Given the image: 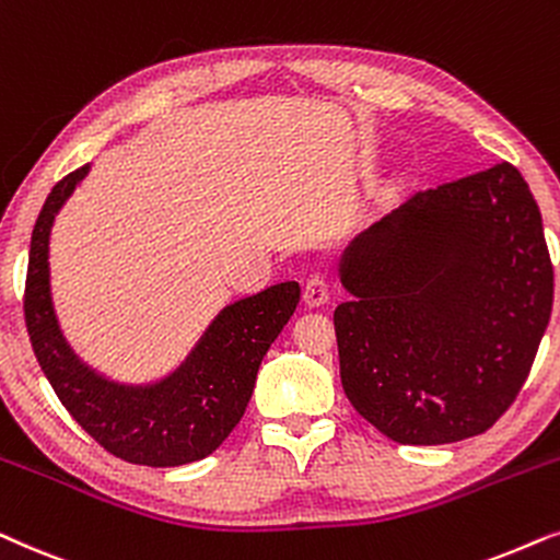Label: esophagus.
<instances>
[{
    "instance_id": "1",
    "label": "esophagus",
    "mask_w": 560,
    "mask_h": 560,
    "mask_svg": "<svg viewBox=\"0 0 560 560\" xmlns=\"http://www.w3.org/2000/svg\"><path fill=\"white\" fill-rule=\"evenodd\" d=\"M327 300H330V284H327L325 276H310L307 284H304V304L307 307H323Z\"/></svg>"
}]
</instances>
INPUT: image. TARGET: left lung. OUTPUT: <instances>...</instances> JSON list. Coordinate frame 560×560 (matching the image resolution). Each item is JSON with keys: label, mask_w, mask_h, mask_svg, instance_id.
I'll return each instance as SVG.
<instances>
[{"label": "left lung", "mask_w": 560, "mask_h": 560, "mask_svg": "<svg viewBox=\"0 0 560 560\" xmlns=\"http://www.w3.org/2000/svg\"><path fill=\"white\" fill-rule=\"evenodd\" d=\"M335 307L350 405L405 445L489 430L553 310L542 218L512 163L417 191L342 250Z\"/></svg>", "instance_id": "8db88e82"}]
</instances>
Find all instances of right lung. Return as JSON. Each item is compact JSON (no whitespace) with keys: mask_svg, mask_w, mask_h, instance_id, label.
<instances>
[{"mask_svg":"<svg viewBox=\"0 0 560 560\" xmlns=\"http://www.w3.org/2000/svg\"><path fill=\"white\" fill-rule=\"evenodd\" d=\"M89 163L54 186L30 241L25 323L35 358L61 405L104 451L130 464L168 468L202 460L248 407L260 361L300 304L296 281L266 287L222 307L176 369L128 384L100 374L66 340L50 292V230L89 174Z\"/></svg>","mask_w":560,"mask_h":560,"instance_id":"obj_1","label":"right lung"}]
</instances>
